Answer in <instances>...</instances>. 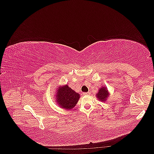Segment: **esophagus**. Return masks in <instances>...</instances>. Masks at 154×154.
I'll return each mask as SVG.
<instances>
[{
  "label": "esophagus",
  "instance_id": "esophagus-1",
  "mask_svg": "<svg viewBox=\"0 0 154 154\" xmlns=\"http://www.w3.org/2000/svg\"><path fill=\"white\" fill-rule=\"evenodd\" d=\"M90 94V93H89V92H83V95H87V94Z\"/></svg>",
  "mask_w": 154,
  "mask_h": 154
}]
</instances>
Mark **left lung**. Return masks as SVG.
Returning a JSON list of instances; mask_svg holds the SVG:
<instances>
[{
    "label": "left lung",
    "instance_id": "left-lung-1",
    "mask_svg": "<svg viewBox=\"0 0 154 154\" xmlns=\"http://www.w3.org/2000/svg\"><path fill=\"white\" fill-rule=\"evenodd\" d=\"M96 96L97 97V99H99L100 101H105L109 96L108 90L106 89V87H104L100 88V89L99 90V92H97Z\"/></svg>",
    "mask_w": 154,
    "mask_h": 154
}]
</instances>
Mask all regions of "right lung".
Here are the masks:
<instances>
[{
	"instance_id": "1",
	"label": "right lung",
	"mask_w": 154,
	"mask_h": 154,
	"mask_svg": "<svg viewBox=\"0 0 154 154\" xmlns=\"http://www.w3.org/2000/svg\"><path fill=\"white\" fill-rule=\"evenodd\" d=\"M57 91V101L59 105L63 109H72L80 98V94L69 88L67 85L59 87Z\"/></svg>"
}]
</instances>
